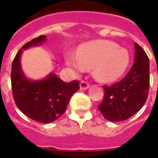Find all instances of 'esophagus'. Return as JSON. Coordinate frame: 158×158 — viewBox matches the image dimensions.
<instances>
[{
    "mask_svg": "<svg viewBox=\"0 0 158 158\" xmlns=\"http://www.w3.org/2000/svg\"><path fill=\"white\" fill-rule=\"evenodd\" d=\"M89 87V82L85 81V80H82V81L80 82V89H88Z\"/></svg>",
    "mask_w": 158,
    "mask_h": 158,
    "instance_id": "1",
    "label": "esophagus"
}]
</instances>
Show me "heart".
Segmentation results:
<instances>
[{"mask_svg":"<svg viewBox=\"0 0 158 158\" xmlns=\"http://www.w3.org/2000/svg\"><path fill=\"white\" fill-rule=\"evenodd\" d=\"M66 62L77 73L93 68V75L97 80L111 82L125 72L129 63V54L114 42L97 40L83 45L77 56L69 55Z\"/></svg>","mask_w":158,"mask_h":158,"instance_id":"heart-1","label":"heart"}]
</instances>
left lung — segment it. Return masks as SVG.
<instances>
[{
    "instance_id": "left-lung-1",
    "label": "left lung",
    "mask_w": 158,
    "mask_h": 158,
    "mask_svg": "<svg viewBox=\"0 0 158 158\" xmlns=\"http://www.w3.org/2000/svg\"><path fill=\"white\" fill-rule=\"evenodd\" d=\"M135 62L129 73L112 85H103L104 96L98 109L112 122H120L135 115L146 103L150 86L149 58L137 43Z\"/></svg>"
}]
</instances>
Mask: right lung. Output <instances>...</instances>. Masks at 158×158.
<instances>
[{
	"label": "right lung",
	"mask_w": 158,
	"mask_h": 158,
	"mask_svg": "<svg viewBox=\"0 0 158 158\" xmlns=\"http://www.w3.org/2000/svg\"><path fill=\"white\" fill-rule=\"evenodd\" d=\"M45 38L40 35L23 45L12 61L11 71L12 96L17 106L29 118L43 123L62 116L73 94L79 89L78 80L66 83L53 73L40 81H30L23 75L20 66L23 50L41 44Z\"/></svg>",
	"instance_id": "1"
}]
</instances>
